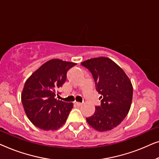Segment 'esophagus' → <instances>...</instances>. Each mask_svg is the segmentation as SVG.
I'll use <instances>...</instances> for the list:
<instances>
[{
	"mask_svg": "<svg viewBox=\"0 0 159 159\" xmlns=\"http://www.w3.org/2000/svg\"><path fill=\"white\" fill-rule=\"evenodd\" d=\"M75 105L78 106V107H80V106H82V103H79V102H75Z\"/></svg>",
	"mask_w": 159,
	"mask_h": 159,
	"instance_id": "esophagus-1",
	"label": "esophagus"
}]
</instances>
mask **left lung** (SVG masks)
<instances>
[{
  "instance_id": "8db88e82",
  "label": "left lung",
  "mask_w": 159,
  "mask_h": 159,
  "mask_svg": "<svg viewBox=\"0 0 159 159\" xmlns=\"http://www.w3.org/2000/svg\"><path fill=\"white\" fill-rule=\"evenodd\" d=\"M92 74L95 88L101 95V106L86 118L98 131L111 130L124 120L131 106L133 88L122 69L110 58H94L81 63Z\"/></svg>"
}]
</instances>
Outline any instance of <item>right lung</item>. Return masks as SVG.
<instances>
[{
    "label": "right lung",
    "mask_w": 159,
    "mask_h": 159,
    "mask_svg": "<svg viewBox=\"0 0 159 159\" xmlns=\"http://www.w3.org/2000/svg\"><path fill=\"white\" fill-rule=\"evenodd\" d=\"M75 63L50 60L34 71L26 81L21 103L28 119L43 130H56L66 122L72 103L55 98L58 89L66 80V74Z\"/></svg>",
    "instance_id": "obj_1"
}]
</instances>
